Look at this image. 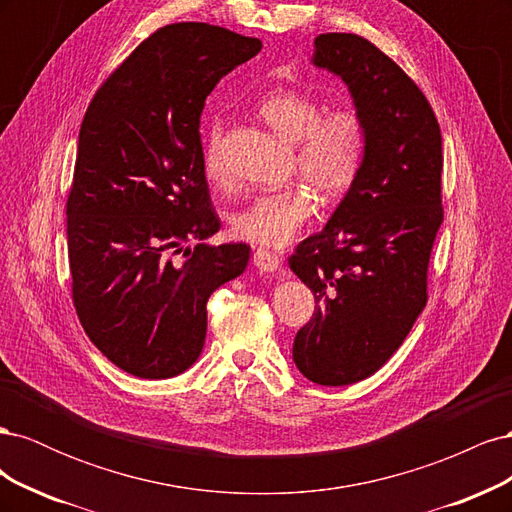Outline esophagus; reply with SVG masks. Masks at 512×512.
<instances>
[{
    "label": "esophagus",
    "mask_w": 512,
    "mask_h": 512,
    "mask_svg": "<svg viewBox=\"0 0 512 512\" xmlns=\"http://www.w3.org/2000/svg\"><path fill=\"white\" fill-rule=\"evenodd\" d=\"M252 262H254V267L258 271H265V273H273V271L280 269V265H282L280 256L269 252V250H256L254 256H252Z\"/></svg>",
    "instance_id": "esophagus-1"
}]
</instances>
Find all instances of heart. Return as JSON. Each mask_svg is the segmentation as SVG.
I'll return each instance as SVG.
<instances>
[{
	"mask_svg": "<svg viewBox=\"0 0 512 512\" xmlns=\"http://www.w3.org/2000/svg\"><path fill=\"white\" fill-rule=\"evenodd\" d=\"M258 115L288 143H297L294 168L312 185L316 194L331 203L342 198L365 160L367 134L354 108H333L301 89H277L256 104ZM205 168L215 181L224 179L222 128L213 123L205 145ZM314 213V194L305 183L254 196L232 218V230L243 241L262 247L286 245Z\"/></svg>",
	"mask_w": 512,
	"mask_h": 512,
	"instance_id": "obj_1",
	"label": "heart"
}]
</instances>
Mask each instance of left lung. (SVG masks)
I'll use <instances>...</instances> for the list:
<instances>
[{"instance_id": "left-lung-1", "label": "left lung", "mask_w": 512, "mask_h": 512, "mask_svg": "<svg viewBox=\"0 0 512 512\" xmlns=\"http://www.w3.org/2000/svg\"><path fill=\"white\" fill-rule=\"evenodd\" d=\"M312 64L348 85L367 149L327 226L288 258L316 299L292 359L307 380L346 386L391 359L427 303L444 220L442 134L423 91L369 40L320 34Z\"/></svg>"}]
</instances>
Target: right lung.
I'll return each instance as SVG.
<instances>
[{
    "instance_id": "obj_1",
    "label": "right lung",
    "mask_w": 512,
    "mask_h": 512,
    "mask_svg": "<svg viewBox=\"0 0 512 512\" xmlns=\"http://www.w3.org/2000/svg\"><path fill=\"white\" fill-rule=\"evenodd\" d=\"M260 49L218 25H166L108 76L81 123L66 205L72 299L94 346L136 378L196 363L209 297L250 260L245 243H203L220 218L198 128L213 87Z\"/></svg>"
}]
</instances>
